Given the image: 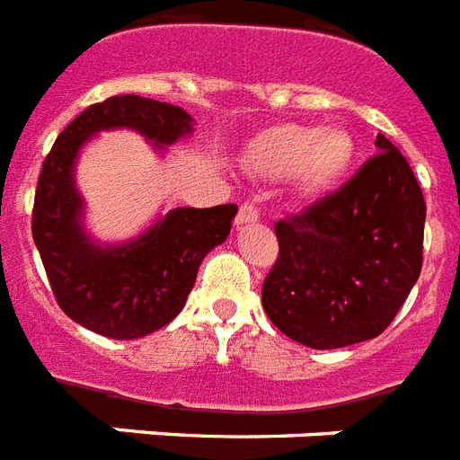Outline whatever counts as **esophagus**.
<instances>
[{
    "label": "esophagus",
    "mask_w": 460,
    "mask_h": 460,
    "mask_svg": "<svg viewBox=\"0 0 460 460\" xmlns=\"http://www.w3.org/2000/svg\"><path fill=\"white\" fill-rule=\"evenodd\" d=\"M259 218H261L259 208L247 201V204H242V207H240V213H237L234 223H237V227H242V226H249V223H256Z\"/></svg>",
    "instance_id": "esophagus-1"
}]
</instances>
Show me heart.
<instances>
[{
	"mask_svg": "<svg viewBox=\"0 0 460 460\" xmlns=\"http://www.w3.org/2000/svg\"><path fill=\"white\" fill-rule=\"evenodd\" d=\"M354 137L341 128L285 123L261 132L247 146L244 164L266 178L296 172L306 192H325L340 182L354 164Z\"/></svg>",
	"mask_w": 460,
	"mask_h": 460,
	"instance_id": "obj_1",
	"label": "heart"
}]
</instances>
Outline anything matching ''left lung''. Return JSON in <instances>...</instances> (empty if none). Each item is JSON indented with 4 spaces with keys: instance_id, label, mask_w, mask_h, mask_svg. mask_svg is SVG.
<instances>
[{
    "instance_id": "1",
    "label": "left lung",
    "mask_w": 460,
    "mask_h": 460,
    "mask_svg": "<svg viewBox=\"0 0 460 460\" xmlns=\"http://www.w3.org/2000/svg\"><path fill=\"white\" fill-rule=\"evenodd\" d=\"M376 146L347 185L275 223L280 253L261 301L275 328L311 349L377 337L420 275V185L385 135Z\"/></svg>"
}]
</instances>
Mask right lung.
Returning <instances> with one entry per match:
<instances>
[{"label":"right lung","instance_id":"add662e5","mask_svg":"<svg viewBox=\"0 0 460 460\" xmlns=\"http://www.w3.org/2000/svg\"><path fill=\"white\" fill-rule=\"evenodd\" d=\"M130 128L166 152L192 135L185 109L120 94L87 106L64 128L42 164L32 208V240L51 292L68 318L111 340H139L182 311L197 270L227 240L234 204L180 207L123 244H99L84 230V199L75 187V161L97 132Z\"/></svg>","mask_w":460,"mask_h":460}]
</instances>
